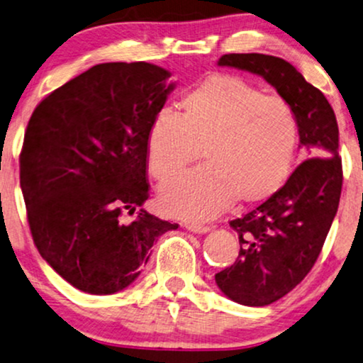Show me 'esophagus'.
<instances>
[{
    "mask_svg": "<svg viewBox=\"0 0 363 363\" xmlns=\"http://www.w3.org/2000/svg\"><path fill=\"white\" fill-rule=\"evenodd\" d=\"M186 229L191 232H196V234H206V232L211 230V227L204 224H194V222H187Z\"/></svg>",
    "mask_w": 363,
    "mask_h": 363,
    "instance_id": "1",
    "label": "esophagus"
}]
</instances>
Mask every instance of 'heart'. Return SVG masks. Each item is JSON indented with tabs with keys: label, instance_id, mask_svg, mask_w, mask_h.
<instances>
[{
	"label": "heart",
	"instance_id": "obj_1",
	"mask_svg": "<svg viewBox=\"0 0 363 363\" xmlns=\"http://www.w3.org/2000/svg\"><path fill=\"white\" fill-rule=\"evenodd\" d=\"M298 121L284 98L264 94L238 76L212 74L179 103L162 109L147 131L149 172L159 182L199 159L159 192L169 214L207 219L232 202L257 204L287 181L296 161Z\"/></svg>",
	"mask_w": 363,
	"mask_h": 363
}]
</instances>
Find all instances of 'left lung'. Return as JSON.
<instances>
[{"label":"left lung","mask_w":363,"mask_h":363,"mask_svg":"<svg viewBox=\"0 0 363 363\" xmlns=\"http://www.w3.org/2000/svg\"><path fill=\"white\" fill-rule=\"evenodd\" d=\"M217 65L254 72L272 84L296 111L301 144L312 156L267 201L230 220L239 235V257L216 274V284L230 301L264 307L302 282L325 242L344 181L339 125L322 91L282 57L232 52Z\"/></svg>","instance_id":"obj_1"}]
</instances>
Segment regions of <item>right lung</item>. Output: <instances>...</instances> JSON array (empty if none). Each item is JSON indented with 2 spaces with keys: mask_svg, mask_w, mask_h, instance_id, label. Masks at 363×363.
<instances>
[{
  "mask_svg": "<svg viewBox=\"0 0 363 363\" xmlns=\"http://www.w3.org/2000/svg\"><path fill=\"white\" fill-rule=\"evenodd\" d=\"M171 72L149 62L96 65L33 111L19 184L41 257L79 291L131 286L151 247L177 224L141 209L149 197L147 131L166 104Z\"/></svg>",
  "mask_w": 363,
  "mask_h": 363,
  "instance_id": "obj_1",
  "label": "right lung"
}]
</instances>
